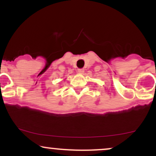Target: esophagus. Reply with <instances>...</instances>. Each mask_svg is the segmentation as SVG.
I'll return each instance as SVG.
<instances>
[{"label":"esophagus","mask_w":156,"mask_h":156,"mask_svg":"<svg viewBox=\"0 0 156 156\" xmlns=\"http://www.w3.org/2000/svg\"><path fill=\"white\" fill-rule=\"evenodd\" d=\"M78 73H80V74H82V73H84V69H78Z\"/></svg>","instance_id":"1"}]
</instances>
